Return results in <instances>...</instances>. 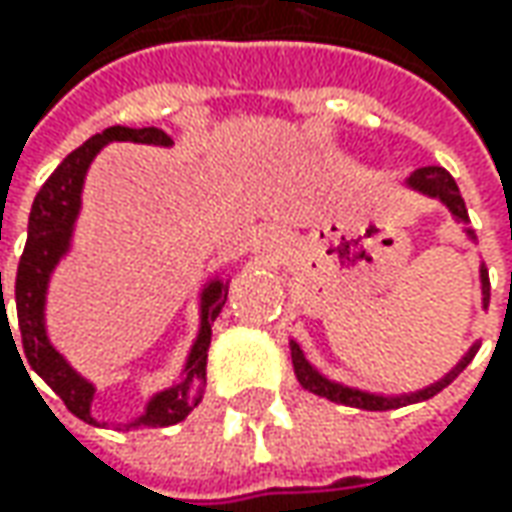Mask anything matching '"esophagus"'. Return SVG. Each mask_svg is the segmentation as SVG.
<instances>
[{
  "mask_svg": "<svg viewBox=\"0 0 512 512\" xmlns=\"http://www.w3.org/2000/svg\"><path fill=\"white\" fill-rule=\"evenodd\" d=\"M262 247H265V250H279V247H282V233L273 230V227H270V230H262Z\"/></svg>",
  "mask_w": 512,
  "mask_h": 512,
  "instance_id": "esophagus-1",
  "label": "esophagus"
}]
</instances>
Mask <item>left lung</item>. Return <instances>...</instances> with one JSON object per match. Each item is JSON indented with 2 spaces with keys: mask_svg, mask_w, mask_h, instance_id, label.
Wrapping results in <instances>:
<instances>
[{
  "mask_svg": "<svg viewBox=\"0 0 512 512\" xmlns=\"http://www.w3.org/2000/svg\"><path fill=\"white\" fill-rule=\"evenodd\" d=\"M404 185L410 187V190H416V193L430 196V199H439V202L453 213V219H456V222H462V225L470 222V219H467V207H464L462 193H459V185H456V179H453V176H450L444 168L430 165V168L413 170V173L404 179ZM464 233H467L470 239H476L470 227H464ZM479 279H482V307H487L490 305V279H487V267L484 265L479 267ZM510 290H512V279H510ZM476 350H479V342L473 344V347L464 353L462 362L456 364L450 373H444L439 382L427 384L424 390H416V393H399V396H382V393H370V390H359V387H350V384L327 379L325 373H319L313 364L307 362L305 350L290 339V359H293V370H296V379H299V384H302L305 390H310V393H316V396H325V399H330V402L347 404V407H359V410H393V407L424 402V399L436 396L439 390H444V387L453 382V379L462 373L464 367L470 364V359L476 356Z\"/></svg>",
  "mask_w": 512,
  "mask_h": 512,
  "instance_id": "left-lung-1",
  "label": "left lung"
}]
</instances>
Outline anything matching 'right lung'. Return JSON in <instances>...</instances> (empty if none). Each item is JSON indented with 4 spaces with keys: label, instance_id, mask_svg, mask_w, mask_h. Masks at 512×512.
<instances>
[{
    "label": "right lung",
    "instance_id": "add662e5",
    "mask_svg": "<svg viewBox=\"0 0 512 512\" xmlns=\"http://www.w3.org/2000/svg\"><path fill=\"white\" fill-rule=\"evenodd\" d=\"M110 142H139V145H156V148L173 145L165 130L116 125V128L90 136L82 148L68 153L65 162L50 173V179L33 199L28 219V242H25L22 259H19L16 287H13L25 359L53 387V393L68 404L70 413L88 424H96L93 413H90L96 384L88 382L82 373H76L68 359L50 344L48 325H45V305H48L50 276H53L56 265L68 256L70 245H73V230H76V219L82 210V187H85L90 162ZM227 285H230V279L213 276L202 287V293H199V333L190 344L187 362L182 367V379L165 387V390H159V393H153L145 404V413L125 424L128 430L130 427H168V424L182 422V419H187V413L202 402L207 382V347H210L213 322L227 302ZM5 316H8V310H5V299H2V319ZM10 339H13V333H10Z\"/></svg>",
    "mask_w": 512,
    "mask_h": 512
}]
</instances>
